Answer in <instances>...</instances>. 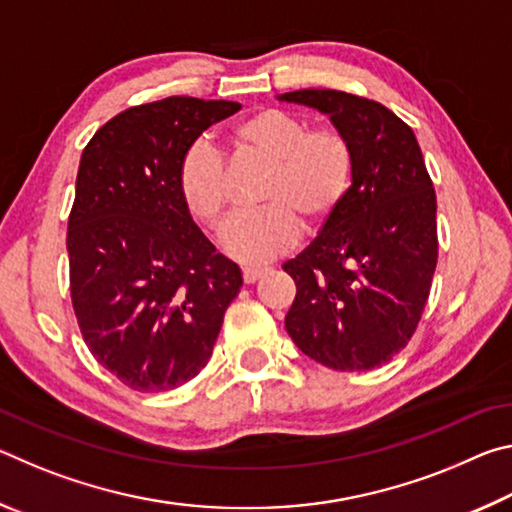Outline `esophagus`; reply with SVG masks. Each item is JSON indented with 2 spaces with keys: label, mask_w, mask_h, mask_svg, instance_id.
<instances>
[{
  "label": "esophagus",
  "mask_w": 512,
  "mask_h": 512,
  "mask_svg": "<svg viewBox=\"0 0 512 512\" xmlns=\"http://www.w3.org/2000/svg\"><path fill=\"white\" fill-rule=\"evenodd\" d=\"M264 273H266V268H259V266L244 268V282L246 284H255Z\"/></svg>",
  "instance_id": "1"
}]
</instances>
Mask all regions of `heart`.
I'll use <instances>...</instances> for the list:
<instances>
[{"instance_id": "1", "label": "heart", "mask_w": 512, "mask_h": 512, "mask_svg": "<svg viewBox=\"0 0 512 512\" xmlns=\"http://www.w3.org/2000/svg\"><path fill=\"white\" fill-rule=\"evenodd\" d=\"M241 149L271 162L262 210L239 214L223 232V248L244 264H264L287 253L302 223L318 228L339 212L354 178V151L336 128H309V121L282 108H259L232 126ZM176 183L189 214L219 230L228 212V169L207 142L180 155Z\"/></svg>"}]
</instances>
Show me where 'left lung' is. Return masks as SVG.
<instances>
[{"label": "left lung", "instance_id": "obj_1", "mask_svg": "<svg viewBox=\"0 0 512 512\" xmlns=\"http://www.w3.org/2000/svg\"><path fill=\"white\" fill-rule=\"evenodd\" d=\"M277 99L329 115L354 151L348 198L284 264L296 282L284 327L327 368L372 370L409 343L438 262L436 192L420 144L395 112L357 94L296 90Z\"/></svg>", "mask_w": 512, "mask_h": 512}]
</instances>
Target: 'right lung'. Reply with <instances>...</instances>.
I'll return each instance as SVG.
<instances>
[{
  "mask_svg": "<svg viewBox=\"0 0 512 512\" xmlns=\"http://www.w3.org/2000/svg\"><path fill=\"white\" fill-rule=\"evenodd\" d=\"M237 101L169 97L128 108L83 149L67 223L69 291L83 341L140 393L205 368L241 289L178 192L180 155Z\"/></svg>",
  "mask_w": 512,
  "mask_h": 512,
  "instance_id": "right-lung-1",
  "label": "right lung"
}]
</instances>
